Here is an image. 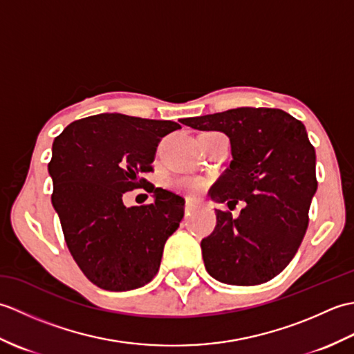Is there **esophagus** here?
Listing matches in <instances>:
<instances>
[{"label": "esophagus", "mask_w": 354, "mask_h": 354, "mask_svg": "<svg viewBox=\"0 0 354 354\" xmlns=\"http://www.w3.org/2000/svg\"><path fill=\"white\" fill-rule=\"evenodd\" d=\"M194 208H196V202H194L193 199H187L185 201V212L190 213Z\"/></svg>", "instance_id": "34e87169"}]
</instances>
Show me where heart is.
<instances>
[{
    "instance_id": "obj_1",
    "label": "heart",
    "mask_w": 354,
    "mask_h": 354,
    "mask_svg": "<svg viewBox=\"0 0 354 354\" xmlns=\"http://www.w3.org/2000/svg\"><path fill=\"white\" fill-rule=\"evenodd\" d=\"M170 187L178 192L198 193L204 189V184H202L199 179H193V178H175L170 181Z\"/></svg>"
}]
</instances>
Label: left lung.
Instances as JSON below:
<instances>
[{
    "instance_id": "8db88e82",
    "label": "left lung",
    "mask_w": 354,
    "mask_h": 354,
    "mask_svg": "<svg viewBox=\"0 0 354 354\" xmlns=\"http://www.w3.org/2000/svg\"><path fill=\"white\" fill-rule=\"evenodd\" d=\"M181 123L227 135L232 161L209 196L230 209L246 204L237 219L216 209V228L201 242L207 272L234 286L272 280L303 242L318 187L304 124L274 108H237Z\"/></svg>"
}]
</instances>
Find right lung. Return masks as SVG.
<instances>
[{
	"instance_id": "add662e5",
	"label": "right lung",
	"mask_w": 354,
	"mask_h": 354,
	"mask_svg": "<svg viewBox=\"0 0 354 354\" xmlns=\"http://www.w3.org/2000/svg\"><path fill=\"white\" fill-rule=\"evenodd\" d=\"M181 129L170 120L99 114L73 122L53 141L51 204L82 272L104 290L141 288L156 275L162 250L184 217V198L153 187L149 206L122 194L149 184L158 142Z\"/></svg>"
}]
</instances>
